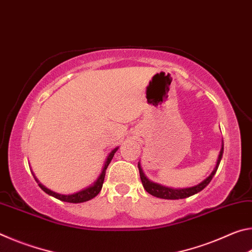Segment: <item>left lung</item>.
I'll return each mask as SVG.
<instances>
[{
	"mask_svg": "<svg viewBox=\"0 0 252 252\" xmlns=\"http://www.w3.org/2000/svg\"><path fill=\"white\" fill-rule=\"evenodd\" d=\"M222 155H223V141H222V146H221V149H220L218 160H217V164H216L215 169L212 170V172L210 173V176L207 177L203 181H201L200 183H198L197 186H193V187L178 188L177 189V188L165 187V186L160 185V183H157V182L149 180V179L146 177V174H144L142 167H141V163H140V161H139L138 168H139V172H140V178H141L143 188L146 189L147 192H149L152 195H155V197H157V198L169 199V200L185 199V198L191 197V195L200 192V191L203 190L204 188H206L209 183H210L213 176H215L217 172V170H218L220 161H221V159H222Z\"/></svg>",
	"mask_w": 252,
	"mask_h": 252,
	"instance_id": "1",
	"label": "left lung"
}]
</instances>
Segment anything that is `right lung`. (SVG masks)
I'll return each mask as SVG.
<instances>
[{
  "label": "right lung",
  "mask_w": 252,
  "mask_h": 252,
  "mask_svg": "<svg viewBox=\"0 0 252 252\" xmlns=\"http://www.w3.org/2000/svg\"><path fill=\"white\" fill-rule=\"evenodd\" d=\"M119 147L114 148L111 150V152L108 155V157H106L105 159V162L103 164V168H102L101 170V173L99 174V177L96 178V180L91 183L90 186H88L87 188H84V189L78 191V192H74V193H71V194H61V193H58V192H54V191L48 189V188L44 187L42 183L39 182V180H37L36 177L34 176L33 173V177L35 178L36 182L39 183V186L42 190L44 191L45 193H48L49 195H52V197L57 198L59 200H61V201H64V202H70V203H81V202H85V201H89V200L93 199L94 197H96L97 194H99V192L102 189V186H103V181H104V177H105V171L106 169H108L109 164L111 160H112V158L114 156V153H116L118 151Z\"/></svg>",
  "instance_id": "right-lung-1"
}]
</instances>
